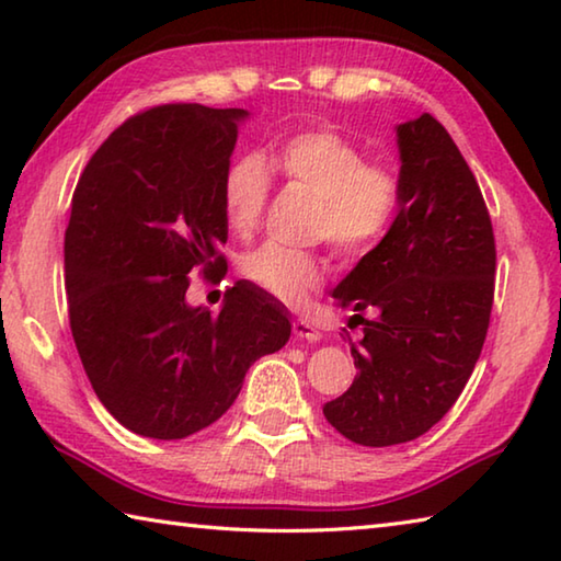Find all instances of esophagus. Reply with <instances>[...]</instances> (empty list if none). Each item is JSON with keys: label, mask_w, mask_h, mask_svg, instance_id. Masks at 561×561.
<instances>
[{"label": "esophagus", "mask_w": 561, "mask_h": 561, "mask_svg": "<svg viewBox=\"0 0 561 561\" xmlns=\"http://www.w3.org/2000/svg\"><path fill=\"white\" fill-rule=\"evenodd\" d=\"M291 331H294V336L301 339V341H309V344H317V341H321V331L314 324H309V321H304V319H294Z\"/></svg>", "instance_id": "obj_1"}]
</instances>
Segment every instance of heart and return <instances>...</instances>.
<instances>
[{
  "label": "heart",
  "mask_w": 561,
  "mask_h": 561,
  "mask_svg": "<svg viewBox=\"0 0 561 561\" xmlns=\"http://www.w3.org/2000/svg\"><path fill=\"white\" fill-rule=\"evenodd\" d=\"M267 168L319 195L314 234L341 257H360L388 232L401 185L388 165L366 163L364 150L336 130L307 128L279 138L262 158L242 156L222 178V213L230 232L257 230L270 197ZM242 274L272 297L304 307L324 282L327 264L314 252L267 242L242 260Z\"/></svg>",
  "instance_id": "1"
}]
</instances>
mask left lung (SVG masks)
Here are the masks:
<instances>
[{"label":"left lung","instance_id":"obj_1","mask_svg":"<svg viewBox=\"0 0 561 561\" xmlns=\"http://www.w3.org/2000/svg\"><path fill=\"white\" fill-rule=\"evenodd\" d=\"M398 215L334 297L364 322L358 374L324 405L348 440L386 448L428 433L458 401L485 344L495 294V234L450 133L431 113L396 126Z\"/></svg>","mask_w":561,"mask_h":561}]
</instances>
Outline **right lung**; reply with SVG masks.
Returning a JSON list of instances; mask_svg holds the SVG:
<instances>
[{
	"label": "right lung",
	"mask_w": 561,
	"mask_h": 561,
	"mask_svg": "<svg viewBox=\"0 0 561 561\" xmlns=\"http://www.w3.org/2000/svg\"><path fill=\"white\" fill-rule=\"evenodd\" d=\"M244 108L168 103L128 118L83 168L64 237L71 334L99 401L144 438L215 423L244 374L289 341L279 301L250 282L220 314L187 301L222 274V178Z\"/></svg>",
	"instance_id": "right-lung-1"
}]
</instances>
